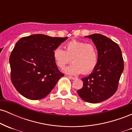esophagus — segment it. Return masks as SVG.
I'll return each mask as SVG.
<instances>
[{
	"label": "esophagus",
	"mask_w": 132,
	"mask_h": 132,
	"mask_svg": "<svg viewBox=\"0 0 132 132\" xmlns=\"http://www.w3.org/2000/svg\"><path fill=\"white\" fill-rule=\"evenodd\" d=\"M68 78H69V79H72V80H74V79H76V78H75V77L71 76H68Z\"/></svg>",
	"instance_id": "esophagus-1"
}]
</instances>
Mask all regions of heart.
<instances>
[{
  "mask_svg": "<svg viewBox=\"0 0 132 132\" xmlns=\"http://www.w3.org/2000/svg\"><path fill=\"white\" fill-rule=\"evenodd\" d=\"M53 57L57 67L61 69L71 61V66L65 69L66 73L77 75H87L94 71L98 63V53L94 44L73 40L65 45V50L56 47L53 51Z\"/></svg>",
  "mask_w": 132,
  "mask_h": 132,
  "instance_id": "heart-1",
  "label": "heart"
}]
</instances>
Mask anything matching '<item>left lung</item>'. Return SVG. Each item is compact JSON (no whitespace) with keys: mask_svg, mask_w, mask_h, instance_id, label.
Here are the masks:
<instances>
[{"mask_svg":"<svg viewBox=\"0 0 132 132\" xmlns=\"http://www.w3.org/2000/svg\"><path fill=\"white\" fill-rule=\"evenodd\" d=\"M92 38L98 51V63L89 76L82 79L83 87L78 94L84 101L99 103L109 99L118 89L124 64L119 45L102 35L93 34Z\"/></svg>","mask_w":132,"mask_h":132,"instance_id":"left-lung-1","label":"left lung"}]
</instances>
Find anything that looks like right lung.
Listing matches in <instances>:
<instances>
[{"mask_svg":"<svg viewBox=\"0 0 132 132\" xmlns=\"http://www.w3.org/2000/svg\"><path fill=\"white\" fill-rule=\"evenodd\" d=\"M68 37L36 34L16 42L9 58L13 86L25 97L39 100L46 97L64 76L53 57V51Z\"/></svg>","mask_w":132,"mask_h":132,"instance_id":"right-lung-1","label":"right lung"}]
</instances>
